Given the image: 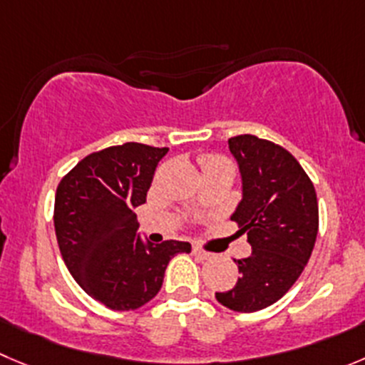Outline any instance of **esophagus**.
Instances as JSON below:
<instances>
[{
	"label": "esophagus",
	"mask_w": 365,
	"mask_h": 365,
	"mask_svg": "<svg viewBox=\"0 0 365 365\" xmlns=\"http://www.w3.org/2000/svg\"><path fill=\"white\" fill-rule=\"evenodd\" d=\"M193 256H195V258H199V259H210L211 256V252H206V251H202V249H199V247H193Z\"/></svg>",
	"instance_id": "esophagus-1"
}]
</instances>
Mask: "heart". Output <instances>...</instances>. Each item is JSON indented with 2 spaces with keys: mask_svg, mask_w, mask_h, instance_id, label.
Here are the masks:
<instances>
[{
  "mask_svg": "<svg viewBox=\"0 0 365 365\" xmlns=\"http://www.w3.org/2000/svg\"><path fill=\"white\" fill-rule=\"evenodd\" d=\"M211 165H224V161L218 158H206L204 159V166H211Z\"/></svg>",
  "mask_w": 365,
  "mask_h": 365,
  "instance_id": "1",
  "label": "heart"
}]
</instances>
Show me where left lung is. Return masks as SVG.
Returning a JSON list of instances; mask_svg holds the SVG:
<instances>
[{
  "mask_svg": "<svg viewBox=\"0 0 365 365\" xmlns=\"http://www.w3.org/2000/svg\"><path fill=\"white\" fill-rule=\"evenodd\" d=\"M229 152L242 177V200L231 215L252 252L238 265L237 284L215 297L235 312H258L289 292L314 251L319 206L312 180L297 159L251 134L231 138Z\"/></svg>",
  "mask_w": 365,
  "mask_h": 365,
  "instance_id": "left-lung-1",
  "label": "left lung"
}]
</instances>
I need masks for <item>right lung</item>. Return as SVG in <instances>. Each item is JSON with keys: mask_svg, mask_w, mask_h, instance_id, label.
Listing matches in <instances>:
<instances>
[{"mask_svg": "<svg viewBox=\"0 0 365 365\" xmlns=\"http://www.w3.org/2000/svg\"><path fill=\"white\" fill-rule=\"evenodd\" d=\"M168 148L123 143L89 154L57 188L55 235L62 259L86 294L113 310H136L158 296L170 259L188 242L154 245L140 237L134 210L147 200Z\"/></svg>", "mask_w": 365, "mask_h": 365, "instance_id": "add662e5", "label": "right lung"}]
</instances>
